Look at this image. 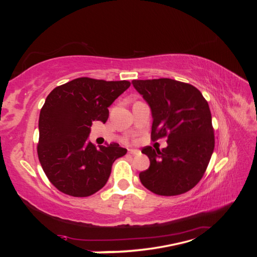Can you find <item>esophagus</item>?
<instances>
[{"mask_svg":"<svg viewBox=\"0 0 257 257\" xmlns=\"http://www.w3.org/2000/svg\"><path fill=\"white\" fill-rule=\"evenodd\" d=\"M128 152H129V154H132V155H138V154H141V151H139V150L130 149V150H128Z\"/></svg>","mask_w":257,"mask_h":257,"instance_id":"obj_1","label":"esophagus"}]
</instances>
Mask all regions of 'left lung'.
<instances>
[{"label": "left lung", "mask_w": 257, "mask_h": 257, "mask_svg": "<svg viewBox=\"0 0 257 257\" xmlns=\"http://www.w3.org/2000/svg\"><path fill=\"white\" fill-rule=\"evenodd\" d=\"M152 112V139L168 137L162 151L146 146L150 168L139 173L143 186L161 196H176L198 184L214 150L208 103L193 85L169 78L133 80Z\"/></svg>", "instance_id": "8db88e82"}]
</instances>
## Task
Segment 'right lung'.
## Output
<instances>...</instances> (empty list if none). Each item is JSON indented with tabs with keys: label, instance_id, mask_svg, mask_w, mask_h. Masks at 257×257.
Segmentation results:
<instances>
[{
	"label": "right lung",
	"instance_id": "right-lung-1",
	"mask_svg": "<svg viewBox=\"0 0 257 257\" xmlns=\"http://www.w3.org/2000/svg\"><path fill=\"white\" fill-rule=\"evenodd\" d=\"M127 80L77 78L55 87L40 113L37 153L55 188L73 197L90 196L103 188L112 164L127 153L116 143L96 149L88 141L95 121L105 123L108 106L128 89Z\"/></svg>",
	"mask_w": 257,
	"mask_h": 257
}]
</instances>
